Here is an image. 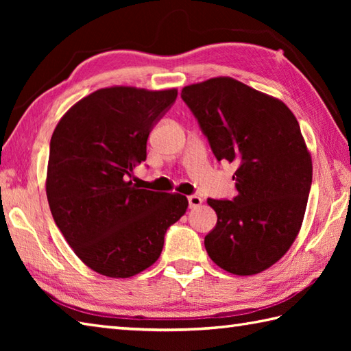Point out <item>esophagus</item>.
<instances>
[{"mask_svg":"<svg viewBox=\"0 0 351 351\" xmlns=\"http://www.w3.org/2000/svg\"><path fill=\"white\" fill-rule=\"evenodd\" d=\"M187 200H189V206L191 208H197V206H200L202 205V199H200L197 195H191V196H189L187 197Z\"/></svg>","mask_w":351,"mask_h":351,"instance_id":"obj_1","label":"esophagus"}]
</instances>
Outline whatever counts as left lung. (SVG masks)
<instances>
[{"instance_id": "8db88e82", "label": "left lung", "mask_w": 351, "mask_h": 351, "mask_svg": "<svg viewBox=\"0 0 351 351\" xmlns=\"http://www.w3.org/2000/svg\"><path fill=\"white\" fill-rule=\"evenodd\" d=\"M219 162L237 164V196L208 199L217 225L208 255L237 276L264 271L294 243L306 211L312 161L300 126L282 101L220 77L182 88Z\"/></svg>"}]
</instances>
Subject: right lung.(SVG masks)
Masks as SVG:
<instances>
[{"label": "right lung", "mask_w": 351, "mask_h": 351, "mask_svg": "<svg viewBox=\"0 0 351 351\" xmlns=\"http://www.w3.org/2000/svg\"><path fill=\"white\" fill-rule=\"evenodd\" d=\"M176 96V88H101L77 102L52 134L51 214L96 273L131 278L146 270L160 258L167 229L187 210L185 196L137 189L130 180L146 160L149 134Z\"/></svg>", "instance_id": "1"}]
</instances>
